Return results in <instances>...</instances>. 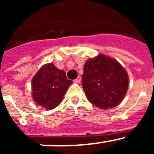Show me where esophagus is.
<instances>
[{"label":"esophagus","instance_id":"34e87169","mask_svg":"<svg viewBox=\"0 0 154 154\" xmlns=\"http://www.w3.org/2000/svg\"><path fill=\"white\" fill-rule=\"evenodd\" d=\"M81 79H82L81 76H78V77H77V78L74 80V82H79L81 81Z\"/></svg>","mask_w":154,"mask_h":154}]
</instances>
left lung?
Here are the masks:
<instances>
[{
    "instance_id": "left-lung-1",
    "label": "left lung",
    "mask_w": 154,
    "mask_h": 154,
    "mask_svg": "<svg viewBox=\"0 0 154 154\" xmlns=\"http://www.w3.org/2000/svg\"><path fill=\"white\" fill-rule=\"evenodd\" d=\"M82 79L88 100L103 109L118 106L129 85L124 68L115 59L102 55L85 62Z\"/></svg>"
}]
</instances>
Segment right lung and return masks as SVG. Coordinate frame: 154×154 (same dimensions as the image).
<instances>
[{
    "label": "right lung",
    "mask_w": 154,
    "mask_h": 154,
    "mask_svg": "<svg viewBox=\"0 0 154 154\" xmlns=\"http://www.w3.org/2000/svg\"><path fill=\"white\" fill-rule=\"evenodd\" d=\"M72 83L63 70L58 69L52 63L45 65L31 81L34 101L47 109H52L60 104Z\"/></svg>",
    "instance_id": "add662e5"
}]
</instances>
